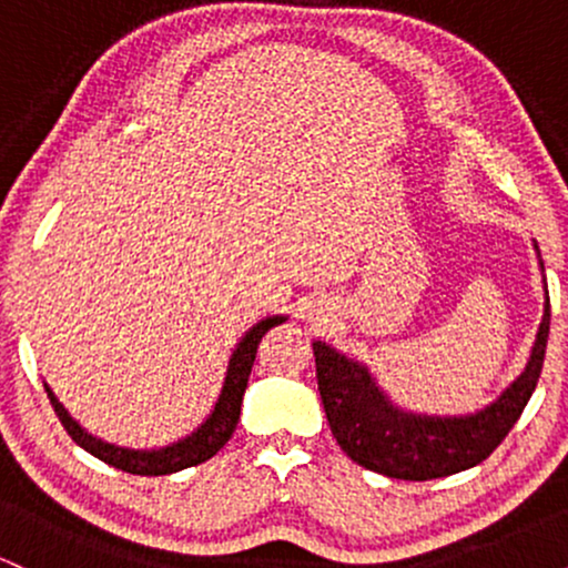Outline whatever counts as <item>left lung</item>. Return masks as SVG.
Here are the masks:
<instances>
[{"instance_id":"obj_1","label":"left lung","mask_w":568,"mask_h":568,"mask_svg":"<svg viewBox=\"0 0 568 568\" xmlns=\"http://www.w3.org/2000/svg\"><path fill=\"white\" fill-rule=\"evenodd\" d=\"M539 266V245L534 243ZM545 272V266H542ZM550 296L545 285V315L529 363L520 376L486 408L467 416H429L397 408L363 363L325 342H312L325 416L342 452L366 470L397 480H433L470 470L505 440L542 374Z\"/></svg>"}]
</instances>
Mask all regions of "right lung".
I'll list each match as a JSON object with an SVG mask.
<instances>
[{
    "mask_svg": "<svg viewBox=\"0 0 568 568\" xmlns=\"http://www.w3.org/2000/svg\"><path fill=\"white\" fill-rule=\"evenodd\" d=\"M285 321H288L285 315H272L245 331V336L240 338L237 347H234L230 357L224 387H221L216 406H213L211 414H207V419L202 422L194 433H189L186 438L171 443V446L125 448V446H114V443L95 438V435H90L80 422L71 419L69 410L63 408V403L58 400L55 393L48 387V384H44V393H48L58 419H61V425L67 427L71 440H74L77 446H82L88 454H93L101 462H106V465L116 467V470L130 473V475H171V473L186 470V467H194L200 465V462L211 459V456L219 454L221 448H224V443L232 438L234 427H237V419H240V406H243L247 376H251L253 361H256L258 342H262L266 331L275 328V325Z\"/></svg>",
    "mask_w": 568,
    "mask_h": 568,
    "instance_id": "add662e5",
    "label": "right lung"
}]
</instances>
